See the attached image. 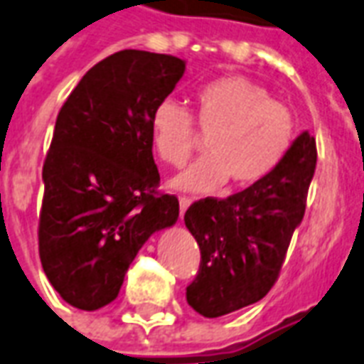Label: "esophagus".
I'll use <instances>...</instances> for the list:
<instances>
[{
	"label": "esophagus",
	"mask_w": 364,
	"mask_h": 364,
	"mask_svg": "<svg viewBox=\"0 0 364 364\" xmlns=\"http://www.w3.org/2000/svg\"><path fill=\"white\" fill-rule=\"evenodd\" d=\"M191 198H187V196H179V213H181V218L185 215V212H187V208L191 206Z\"/></svg>",
	"instance_id": "obj_1"
}]
</instances>
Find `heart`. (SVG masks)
Instances as JSON below:
<instances>
[{
    "mask_svg": "<svg viewBox=\"0 0 364 364\" xmlns=\"http://www.w3.org/2000/svg\"><path fill=\"white\" fill-rule=\"evenodd\" d=\"M194 122L210 133L204 154L171 181L177 191L208 194L231 181L250 187L271 176L290 151L294 116L267 90L244 76H225L194 93ZM154 151L168 166H183L194 149L193 116L173 99L158 102L151 116Z\"/></svg>",
    "mask_w": 364,
    "mask_h": 364,
    "instance_id": "obj_1",
    "label": "heart"
}]
</instances>
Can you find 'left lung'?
I'll use <instances>...</instances> for the list:
<instances>
[{
	"instance_id": "8db88e82",
	"label": "left lung",
	"mask_w": 364,
	"mask_h": 364,
	"mask_svg": "<svg viewBox=\"0 0 364 364\" xmlns=\"http://www.w3.org/2000/svg\"><path fill=\"white\" fill-rule=\"evenodd\" d=\"M315 166V137L301 132L263 181L223 200L204 198L188 208L185 225L202 256L198 274L187 287L194 311L223 317L267 296L304 219Z\"/></svg>"
}]
</instances>
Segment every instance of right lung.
<instances>
[{
	"label": "right lung",
	"mask_w": 364,
	"mask_h": 364,
	"mask_svg": "<svg viewBox=\"0 0 364 364\" xmlns=\"http://www.w3.org/2000/svg\"><path fill=\"white\" fill-rule=\"evenodd\" d=\"M183 74L173 55L118 51L85 72L60 108L38 238L47 279L72 307L114 301L143 244L176 225L179 200L156 191L151 116Z\"/></svg>",
	"instance_id": "obj_1"
}]
</instances>
